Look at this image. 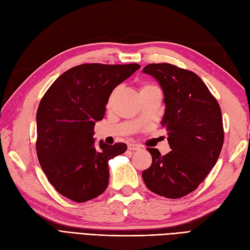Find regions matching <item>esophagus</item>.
Returning <instances> with one entry per match:
<instances>
[{
    "label": "esophagus",
    "mask_w": 250,
    "mask_h": 250,
    "mask_svg": "<svg viewBox=\"0 0 250 250\" xmlns=\"http://www.w3.org/2000/svg\"><path fill=\"white\" fill-rule=\"evenodd\" d=\"M128 149H129V150H133V151L140 150V149H141V146L137 145V144H129V145H128Z\"/></svg>",
    "instance_id": "34e87169"
}]
</instances>
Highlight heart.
<instances>
[{"instance_id":"b5f03b06","label":"heart","mask_w":250,"mask_h":250,"mask_svg":"<svg viewBox=\"0 0 250 250\" xmlns=\"http://www.w3.org/2000/svg\"><path fill=\"white\" fill-rule=\"evenodd\" d=\"M150 87H156V86H152V84H144V86H142L141 90H144V89H147V88H150ZM111 97H113V95H110V98H109V101H108V104H110V102H111Z\"/></svg>"}]
</instances>
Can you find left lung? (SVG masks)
Listing matches in <instances>:
<instances>
[{"instance_id":"left-lung-1","label":"left lung","mask_w":250,"mask_h":250,"mask_svg":"<svg viewBox=\"0 0 250 250\" xmlns=\"http://www.w3.org/2000/svg\"><path fill=\"white\" fill-rule=\"evenodd\" d=\"M143 73L155 77L164 93L161 121L171 151L147 148L151 166L142 173L147 188L168 199L192 192L218 160L224 145L220 106L195 73L168 63H152Z\"/></svg>"}]
</instances>
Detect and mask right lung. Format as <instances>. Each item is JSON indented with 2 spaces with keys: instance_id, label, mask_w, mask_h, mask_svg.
I'll return each instance as SVG.
<instances>
[{
  "instance_id": "add662e5",
  "label": "right lung",
  "mask_w": 250,
  "mask_h": 250,
  "mask_svg": "<svg viewBox=\"0 0 250 250\" xmlns=\"http://www.w3.org/2000/svg\"><path fill=\"white\" fill-rule=\"evenodd\" d=\"M140 64L87 63L58 77L36 113V153L48 182L65 198L86 202L108 186V161L126 150L125 143L94 145L95 122L103 119L113 90Z\"/></svg>"
}]
</instances>
